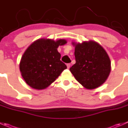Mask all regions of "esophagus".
<instances>
[{"label": "esophagus", "instance_id": "34e87169", "mask_svg": "<svg viewBox=\"0 0 128 128\" xmlns=\"http://www.w3.org/2000/svg\"><path fill=\"white\" fill-rule=\"evenodd\" d=\"M66 66H67V68H68V69H69V68H70V64H66Z\"/></svg>", "mask_w": 128, "mask_h": 128}]
</instances>
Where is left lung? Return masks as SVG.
I'll return each mask as SVG.
<instances>
[{
	"label": "left lung",
	"mask_w": 128,
	"mask_h": 128,
	"mask_svg": "<svg viewBox=\"0 0 128 128\" xmlns=\"http://www.w3.org/2000/svg\"><path fill=\"white\" fill-rule=\"evenodd\" d=\"M76 64L70 71L82 86L93 89L102 85L111 72V61L106 50L93 40L72 42Z\"/></svg>",
	"instance_id": "obj_1"
}]
</instances>
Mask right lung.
<instances>
[{
  "mask_svg": "<svg viewBox=\"0 0 128 128\" xmlns=\"http://www.w3.org/2000/svg\"><path fill=\"white\" fill-rule=\"evenodd\" d=\"M66 43L65 39L54 41L40 39L28 46L21 58L20 70L30 87L39 90L46 89L66 69L58 51L59 46Z\"/></svg>",
  "mask_w": 128,
  "mask_h": 128,
  "instance_id": "1",
  "label": "right lung"
}]
</instances>
